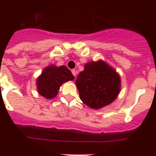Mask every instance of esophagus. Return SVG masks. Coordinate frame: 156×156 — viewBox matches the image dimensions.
Here are the masks:
<instances>
[{
    "label": "esophagus",
    "instance_id": "1",
    "mask_svg": "<svg viewBox=\"0 0 156 156\" xmlns=\"http://www.w3.org/2000/svg\"><path fill=\"white\" fill-rule=\"evenodd\" d=\"M72 73L73 74L74 76L75 77V75H76V71H75V69H72Z\"/></svg>",
    "mask_w": 156,
    "mask_h": 156
}]
</instances>
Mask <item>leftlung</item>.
<instances>
[{"instance_id":"1","label":"left lung","mask_w":156,"mask_h":156,"mask_svg":"<svg viewBox=\"0 0 156 156\" xmlns=\"http://www.w3.org/2000/svg\"><path fill=\"white\" fill-rule=\"evenodd\" d=\"M80 99L88 107L99 109L111 104L121 91V77L102 59L90 61L77 77Z\"/></svg>"}]
</instances>
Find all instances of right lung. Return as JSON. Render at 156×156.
Segmentation results:
<instances>
[{
	"instance_id": "right-lung-1",
	"label": "right lung",
	"mask_w": 156,
	"mask_h": 156,
	"mask_svg": "<svg viewBox=\"0 0 156 156\" xmlns=\"http://www.w3.org/2000/svg\"><path fill=\"white\" fill-rule=\"evenodd\" d=\"M74 79L75 77L65 66H48L36 80L37 93L44 98L51 100L57 96L62 84Z\"/></svg>"
}]
</instances>
